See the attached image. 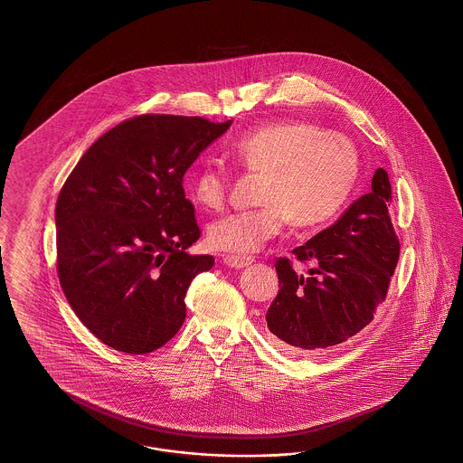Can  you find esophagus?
<instances>
[{
    "mask_svg": "<svg viewBox=\"0 0 463 463\" xmlns=\"http://www.w3.org/2000/svg\"><path fill=\"white\" fill-rule=\"evenodd\" d=\"M222 263L229 268H246L252 263V258H242V256H232V254H225L222 258Z\"/></svg>",
    "mask_w": 463,
    "mask_h": 463,
    "instance_id": "1",
    "label": "esophagus"
}]
</instances>
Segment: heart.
I'll use <instances>...</instances> for the list:
<instances>
[{"label": "heart", "instance_id": "obj_1", "mask_svg": "<svg viewBox=\"0 0 463 463\" xmlns=\"http://www.w3.org/2000/svg\"><path fill=\"white\" fill-rule=\"evenodd\" d=\"M229 153L248 171L265 175L261 209L229 213L209 227L212 248L238 256L258 251L288 221L302 229L331 221L350 200L360 176L354 144L306 120L256 127L234 140ZM188 188L200 207L221 211L229 173L219 163H202Z\"/></svg>", "mask_w": 463, "mask_h": 463}]
</instances>
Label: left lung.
I'll use <instances>...</instances> for the list:
<instances>
[{"mask_svg":"<svg viewBox=\"0 0 463 463\" xmlns=\"http://www.w3.org/2000/svg\"><path fill=\"white\" fill-rule=\"evenodd\" d=\"M391 200L389 175L379 168L370 194L292 251L298 261L312 263L306 277L295 273L290 260L279 258L280 290L267 324L281 350L304 354L331 348L372 323L401 251L387 209Z\"/></svg>","mask_w":463,"mask_h":463,"instance_id":"obj_1","label":"left lung"}]
</instances>
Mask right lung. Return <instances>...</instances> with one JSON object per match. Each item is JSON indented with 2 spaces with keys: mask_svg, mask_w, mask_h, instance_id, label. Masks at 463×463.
Returning <instances> with one entry per match:
<instances>
[{
  "mask_svg": "<svg viewBox=\"0 0 463 463\" xmlns=\"http://www.w3.org/2000/svg\"><path fill=\"white\" fill-rule=\"evenodd\" d=\"M232 120L139 115L105 132L56 203L57 273L80 321L113 350L144 354L175 336L184 295L209 254L183 176Z\"/></svg>",
  "mask_w": 463,
  "mask_h": 463,
  "instance_id": "1",
  "label": "right lung"
}]
</instances>
